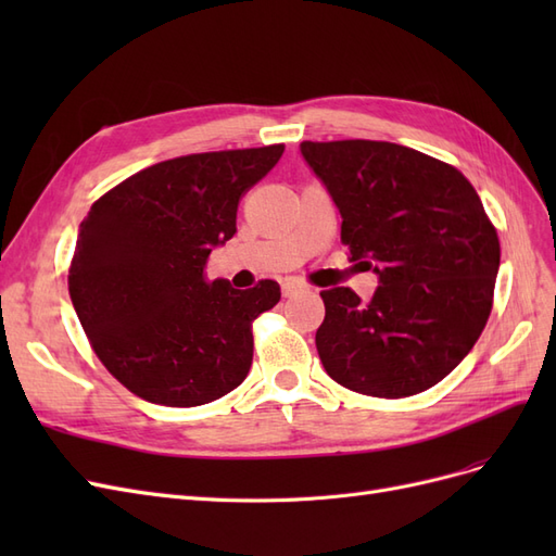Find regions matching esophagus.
<instances>
[{"instance_id": "1", "label": "esophagus", "mask_w": 556, "mask_h": 556, "mask_svg": "<svg viewBox=\"0 0 556 556\" xmlns=\"http://www.w3.org/2000/svg\"><path fill=\"white\" fill-rule=\"evenodd\" d=\"M308 285L299 282V280H285L282 282V296H294L296 292H306Z\"/></svg>"}]
</instances>
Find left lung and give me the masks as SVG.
Instances as JSON below:
<instances>
[{"label": "left lung", "mask_w": 556, "mask_h": 556, "mask_svg": "<svg viewBox=\"0 0 556 556\" xmlns=\"http://www.w3.org/2000/svg\"><path fill=\"white\" fill-rule=\"evenodd\" d=\"M339 206L350 260L378 290H323L315 333L325 371L352 392L401 399L429 390L476 345L494 304L501 245L468 178L390 141H304Z\"/></svg>", "instance_id": "8db88e82"}]
</instances>
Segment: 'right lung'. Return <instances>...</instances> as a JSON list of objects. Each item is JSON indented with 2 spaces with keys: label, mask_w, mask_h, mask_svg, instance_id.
I'll list each match as a JSON object with an SVG mask.
<instances>
[{
  "label": "right lung",
  "mask_w": 556,
  "mask_h": 556,
  "mask_svg": "<svg viewBox=\"0 0 556 556\" xmlns=\"http://www.w3.org/2000/svg\"><path fill=\"white\" fill-rule=\"evenodd\" d=\"M285 146L157 162L99 197L70 266V294L94 355L131 394L204 406L245 380L252 323L280 301L276 280H208L215 245L237 231L241 197Z\"/></svg>",
  "instance_id": "right-lung-1"
}]
</instances>
